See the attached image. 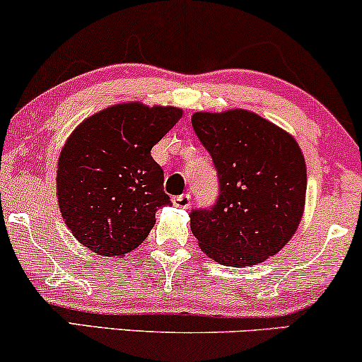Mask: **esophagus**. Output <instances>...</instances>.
Instances as JSON below:
<instances>
[{"mask_svg":"<svg viewBox=\"0 0 362 362\" xmlns=\"http://www.w3.org/2000/svg\"><path fill=\"white\" fill-rule=\"evenodd\" d=\"M173 204H174V206L181 208V209H188V208L191 206V196H189V194L174 196V198H173Z\"/></svg>","mask_w":362,"mask_h":362,"instance_id":"1","label":"esophagus"}]
</instances>
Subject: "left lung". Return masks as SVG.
Masks as SVG:
<instances>
[{
  "label": "left lung",
  "instance_id": "left-lung-1",
  "mask_svg": "<svg viewBox=\"0 0 362 362\" xmlns=\"http://www.w3.org/2000/svg\"><path fill=\"white\" fill-rule=\"evenodd\" d=\"M191 124L211 154L220 194L191 211L199 248L226 267H250L275 255L300 225L307 169L297 141L243 109L196 112Z\"/></svg>",
  "mask_w": 362,
  "mask_h": 362
}]
</instances>
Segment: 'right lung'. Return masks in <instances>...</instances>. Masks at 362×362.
<instances>
[{
  "label": "right lung",
  "instance_id": "right-lung-1",
  "mask_svg": "<svg viewBox=\"0 0 362 362\" xmlns=\"http://www.w3.org/2000/svg\"><path fill=\"white\" fill-rule=\"evenodd\" d=\"M181 115L177 107L129 102L93 114L70 134L58 158L57 198L83 247L124 257L147 238L156 211L171 204L151 149Z\"/></svg>",
  "mask_w": 362,
  "mask_h": 362
}]
</instances>
